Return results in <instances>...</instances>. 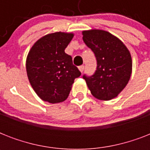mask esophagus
<instances>
[{
    "label": "esophagus",
    "mask_w": 150,
    "mask_h": 150,
    "mask_svg": "<svg viewBox=\"0 0 150 150\" xmlns=\"http://www.w3.org/2000/svg\"><path fill=\"white\" fill-rule=\"evenodd\" d=\"M84 68H85V66L84 65H81L79 67V71H81V72H82L83 71H84Z\"/></svg>",
    "instance_id": "esophagus-1"
}]
</instances>
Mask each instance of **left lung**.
<instances>
[{"label":"left lung","mask_w":150,"mask_h":150,"mask_svg":"<svg viewBox=\"0 0 150 150\" xmlns=\"http://www.w3.org/2000/svg\"><path fill=\"white\" fill-rule=\"evenodd\" d=\"M82 35L84 43L93 50L97 63L93 75L85 74L82 78L96 98L112 100L130 79L132 68L130 53L118 38L108 32L93 29L83 31Z\"/></svg>","instance_id":"1"}]
</instances>
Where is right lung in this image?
<instances>
[{
  "label": "right lung",
  "instance_id": "right-lung-1",
  "mask_svg": "<svg viewBox=\"0 0 150 150\" xmlns=\"http://www.w3.org/2000/svg\"><path fill=\"white\" fill-rule=\"evenodd\" d=\"M72 33H54L40 39L26 59L27 75L39 97L50 103L63 102L70 93L74 80L81 75L64 52Z\"/></svg>",
  "mask_w": 150,
  "mask_h": 150
}]
</instances>
